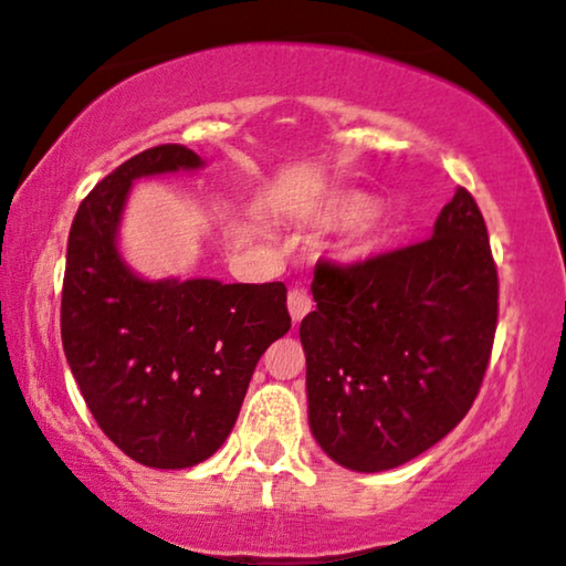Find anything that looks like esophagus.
<instances>
[{
	"instance_id": "1",
	"label": "esophagus",
	"mask_w": 566,
	"mask_h": 566,
	"mask_svg": "<svg viewBox=\"0 0 566 566\" xmlns=\"http://www.w3.org/2000/svg\"><path fill=\"white\" fill-rule=\"evenodd\" d=\"M311 305H313L311 295H308V292H305L303 287H292V290H290V295H287V308H290L292 322H295V324L303 322V316L311 311Z\"/></svg>"
}]
</instances>
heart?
I'll return each instance as SVG.
<instances>
[{
	"instance_id": "b5f03b06",
	"label": "heart",
	"mask_w": 566,
	"mask_h": 566,
	"mask_svg": "<svg viewBox=\"0 0 566 566\" xmlns=\"http://www.w3.org/2000/svg\"><path fill=\"white\" fill-rule=\"evenodd\" d=\"M374 208L371 197L360 192H337L332 195L329 200H324V206L318 208V223L324 227H350V223L360 221L364 216H369ZM379 248V231L371 227V223H360V227L353 231L348 253L353 258H369L374 250Z\"/></svg>"
}]
</instances>
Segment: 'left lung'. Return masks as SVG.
<instances>
[{"label":"left lung","instance_id":"1","mask_svg":"<svg viewBox=\"0 0 566 566\" xmlns=\"http://www.w3.org/2000/svg\"><path fill=\"white\" fill-rule=\"evenodd\" d=\"M301 322L308 424L329 459L385 472L467 417L499 322V271L474 197L440 210L430 240L350 265L318 263Z\"/></svg>","mask_w":566,"mask_h":566}]
</instances>
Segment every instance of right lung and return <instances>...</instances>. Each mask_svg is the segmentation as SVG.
I'll return each instance as SVG.
<instances>
[{"mask_svg": "<svg viewBox=\"0 0 566 566\" xmlns=\"http://www.w3.org/2000/svg\"><path fill=\"white\" fill-rule=\"evenodd\" d=\"M202 166L184 145L134 155L86 195L67 237L60 305L67 366L99 430L153 469L210 459L240 417L255 364L290 332L282 282H149L120 258L132 184Z\"/></svg>", "mask_w": 566, "mask_h": 566, "instance_id": "right-lung-1", "label": "right lung"}]
</instances>
